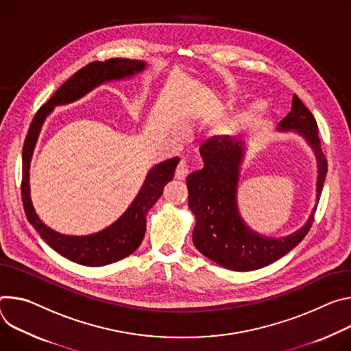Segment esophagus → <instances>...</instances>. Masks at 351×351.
Here are the masks:
<instances>
[{"label":"esophagus","instance_id":"34e87169","mask_svg":"<svg viewBox=\"0 0 351 351\" xmlns=\"http://www.w3.org/2000/svg\"><path fill=\"white\" fill-rule=\"evenodd\" d=\"M189 173V166L185 160H181L176 169V178L177 180H184Z\"/></svg>","mask_w":351,"mask_h":351}]
</instances>
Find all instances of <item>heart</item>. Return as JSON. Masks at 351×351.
<instances>
[{"mask_svg": "<svg viewBox=\"0 0 351 351\" xmlns=\"http://www.w3.org/2000/svg\"><path fill=\"white\" fill-rule=\"evenodd\" d=\"M266 111V103L259 100L255 101L241 117L239 119V124L240 125H250L252 123H255L261 115H263V112Z\"/></svg>", "mask_w": 351, "mask_h": 351, "instance_id": "b5f03b06", "label": "heart"}]
</instances>
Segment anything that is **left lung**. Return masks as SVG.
<instances>
[{
	"mask_svg": "<svg viewBox=\"0 0 351 351\" xmlns=\"http://www.w3.org/2000/svg\"><path fill=\"white\" fill-rule=\"evenodd\" d=\"M279 131H297L314 149L318 162L317 199L328 173V160L321 149L318 125L305 104L294 95L291 111L279 123ZM204 169L186 177L188 205L197 223L192 240L201 254L223 267L247 271L278 261L306 236L317 206L308 221L295 232L280 239L259 236L241 219L237 206L240 165L244 158L241 139L221 135L201 146Z\"/></svg>",
	"mask_w": 351,
	"mask_h": 351,
	"instance_id": "1",
	"label": "left lung"
}]
</instances>
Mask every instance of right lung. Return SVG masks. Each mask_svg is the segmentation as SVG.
<instances>
[{
    "label": "right lung",
    "mask_w": 351,
    "mask_h": 351,
    "mask_svg": "<svg viewBox=\"0 0 351 351\" xmlns=\"http://www.w3.org/2000/svg\"><path fill=\"white\" fill-rule=\"evenodd\" d=\"M146 62L128 58H110L107 61H93L75 72L53 95V97L37 110L29 127L22 150V202L29 223L40 237L60 255L85 266H103L131 255L142 243L146 231V213L156 204L167 182L174 177V170L180 162L173 158L156 165L125 213L107 228L90 236H64L47 227L34 212L30 199L29 169L32 154L40 134L46 117L56 106L68 104L85 96L88 92L112 80H124L141 71Z\"/></svg>",
    "instance_id": "add662e5"
}]
</instances>
